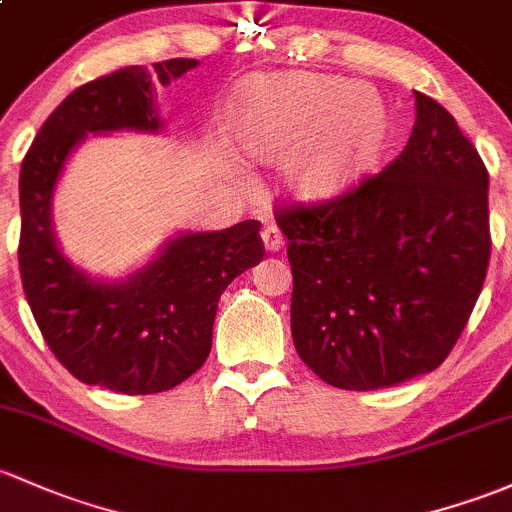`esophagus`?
Wrapping results in <instances>:
<instances>
[{
    "label": "esophagus",
    "instance_id": "esophagus-1",
    "mask_svg": "<svg viewBox=\"0 0 512 512\" xmlns=\"http://www.w3.org/2000/svg\"><path fill=\"white\" fill-rule=\"evenodd\" d=\"M261 236H263V246H266V251H278L280 246L285 244V236L276 227V224H266V227H263Z\"/></svg>",
    "mask_w": 512,
    "mask_h": 512
}]
</instances>
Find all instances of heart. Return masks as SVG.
I'll list each match as a JSON object with an SVG mask.
<instances>
[{
	"instance_id": "1",
	"label": "heart",
	"mask_w": 512,
	"mask_h": 512,
	"mask_svg": "<svg viewBox=\"0 0 512 512\" xmlns=\"http://www.w3.org/2000/svg\"><path fill=\"white\" fill-rule=\"evenodd\" d=\"M239 131L263 156L300 145L295 178L302 190L329 195L371 166L386 134V107L366 85L312 73L280 75L246 90Z\"/></svg>"
}]
</instances>
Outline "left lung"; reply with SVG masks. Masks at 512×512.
Returning <instances> with one entry per match:
<instances>
[{
  "label": "left lung",
  "instance_id": "left-lung-1",
  "mask_svg": "<svg viewBox=\"0 0 512 512\" xmlns=\"http://www.w3.org/2000/svg\"><path fill=\"white\" fill-rule=\"evenodd\" d=\"M381 173L322 202L276 207L293 266L300 359L342 390L390 388L442 364L491 261L488 170L432 97Z\"/></svg>",
  "mask_w": 512,
  "mask_h": 512
}]
</instances>
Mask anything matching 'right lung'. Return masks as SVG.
Instances as JSON below:
<instances>
[{
	"instance_id": "right-lung-1",
	"label": "right lung",
	"mask_w": 512,
	"mask_h": 512,
	"mask_svg": "<svg viewBox=\"0 0 512 512\" xmlns=\"http://www.w3.org/2000/svg\"><path fill=\"white\" fill-rule=\"evenodd\" d=\"M197 60L173 58L153 70L122 68L80 85L53 109L21 163L19 271L34 320L53 356L87 386L114 393H163L190 378L212 349L219 295L256 266L266 249L261 222L222 232L180 234L124 283L85 278L60 254L51 197L70 151L87 134L156 131L151 85H168Z\"/></svg>"
}]
</instances>
